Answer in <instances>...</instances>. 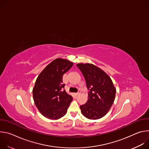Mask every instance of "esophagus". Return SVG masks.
I'll use <instances>...</instances> for the list:
<instances>
[{
    "instance_id": "34e87169",
    "label": "esophagus",
    "mask_w": 149,
    "mask_h": 149,
    "mask_svg": "<svg viewBox=\"0 0 149 149\" xmlns=\"http://www.w3.org/2000/svg\"><path fill=\"white\" fill-rule=\"evenodd\" d=\"M81 90H79V91H78V93H76V95H78L80 94H81Z\"/></svg>"
}]
</instances>
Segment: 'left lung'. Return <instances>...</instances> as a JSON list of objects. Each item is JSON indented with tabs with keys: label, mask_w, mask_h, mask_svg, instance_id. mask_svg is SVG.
Segmentation results:
<instances>
[{
	"label": "left lung",
	"mask_w": 149,
	"mask_h": 149,
	"mask_svg": "<svg viewBox=\"0 0 149 149\" xmlns=\"http://www.w3.org/2000/svg\"><path fill=\"white\" fill-rule=\"evenodd\" d=\"M88 92L87 102L80 106L81 113L88 119L97 120L107 114L114 101L116 90L110 77L91 63H78Z\"/></svg>",
	"instance_id": "left-lung-1"
}]
</instances>
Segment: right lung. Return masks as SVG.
Wrapping results in <instances>:
<instances>
[{
  "label": "right lung",
  "instance_id": "obj_1",
  "mask_svg": "<svg viewBox=\"0 0 149 149\" xmlns=\"http://www.w3.org/2000/svg\"><path fill=\"white\" fill-rule=\"evenodd\" d=\"M73 65L67 59L57 58L51 62L38 75L33 88L36 107L44 117L57 120L64 116L72 101L63 89V75Z\"/></svg>",
  "mask_w": 149,
  "mask_h": 149
}]
</instances>
